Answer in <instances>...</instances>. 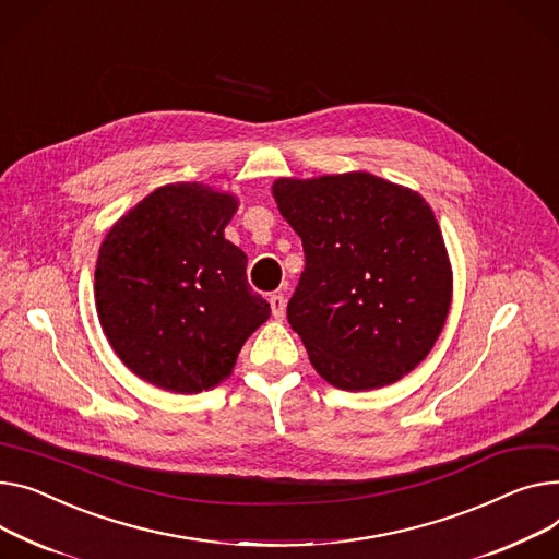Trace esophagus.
<instances>
[{"label": "esophagus", "instance_id": "34e87169", "mask_svg": "<svg viewBox=\"0 0 559 559\" xmlns=\"http://www.w3.org/2000/svg\"><path fill=\"white\" fill-rule=\"evenodd\" d=\"M270 306H272V314L276 319H283V314H285V296L283 294H272L270 296Z\"/></svg>", "mask_w": 559, "mask_h": 559}]
</instances>
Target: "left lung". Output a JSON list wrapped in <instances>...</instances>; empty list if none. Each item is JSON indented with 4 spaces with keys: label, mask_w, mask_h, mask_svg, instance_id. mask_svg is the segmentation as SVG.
<instances>
[{
    "label": "left lung",
    "mask_w": 559,
    "mask_h": 559,
    "mask_svg": "<svg viewBox=\"0 0 559 559\" xmlns=\"http://www.w3.org/2000/svg\"><path fill=\"white\" fill-rule=\"evenodd\" d=\"M281 215L306 253L287 321L317 373L344 391L397 382L429 355L452 267L429 204L370 173L278 179Z\"/></svg>",
    "instance_id": "1"
}]
</instances>
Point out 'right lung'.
Listing matches in <instances>:
<instances>
[{
    "mask_svg": "<svg viewBox=\"0 0 559 559\" xmlns=\"http://www.w3.org/2000/svg\"><path fill=\"white\" fill-rule=\"evenodd\" d=\"M234 195L168 183L123 215L96 263V310L107 342L141 380L200 393L236 366L270 304L247 281V255L225 238Z\"/></svg>",
    "mask_w": 559,
    "mask_h": 559,
    "instance_id": "add662e5",
    "label": "right lung"
}]
</instances>
